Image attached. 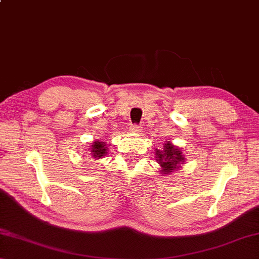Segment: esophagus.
<instances>
[{
    "label": "esophagus",
    "instance_id": "1",
    "mask_svg": "<svg viewBox=\"0 0 259 259\" xmlns=\"http://www.w3.org/2000/svg\"><path fill=\"white\" fill-rule=\"evenodd\" d=\"M130 131L134 134H139V133H142V126L137 125V124H133L130 126Z\"/></svg>",
    "mask_w": 259,
    "mask_h": 259
}]
</instances>
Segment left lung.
Here are the masks:
<instances>
[{
    "instance_id": "8db88e82",
    "label": "left lung",
    "mask_w": 259,
    "mask_h": 259,
    "mask_svg": "<svg viewBox=\"0 0 259 259\" xmlns=\"http://www.w3.org/2000/svg\"><path fill=\"white\" fill-rule=\"evenodd\" d=\"M155 158L160 163L162 174H170L175 169H179L181 167V163L184 161V157L182 151L179 147L174 146L170 142H167L163 144L162 150L155 151Z\"/></svg>"
}]
</instances>
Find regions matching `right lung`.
<instances>
[{
  "label": "right lung",
  "mask_w": 259,
  "mask_h": 259,
  "mask_svg": "<svg viewBox=\"0 0 259 259\" xmlns=\"http://www.w3.org/2000/svg\"><path fill=\"white\" fill-rule=\"evenodd\" d=\"M90 151H91V155L94 159H100L104 158V155L107 153V146L104 142L94 141Z\"/></svg>",
  "instance_id": "right-lung-1"
}]
</instances>
